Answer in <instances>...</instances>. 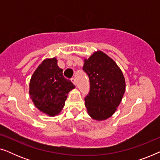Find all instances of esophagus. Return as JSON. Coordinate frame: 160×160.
Listing matches in <instances>:
<instances>
[{
    "label": "esophagus",
    "mask_w": 160,
    "mask_h": 160,
    "mask_svg": "<svg viewBox=\"0 0 160 160\" xmlns=\"http://www.w3.org/2000/svg\"><path fill=\"white\" fill-rule=\"evenodd\" d=\"M71 82H73V84L74 85H76V78H71Z\"/></svg>",
    "instance_id": "obj_1"
}]
</instances>
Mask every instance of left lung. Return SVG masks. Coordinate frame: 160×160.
Instances as JSON below:
<instances>
[{
  "mask_svg": "<svg viewBox=\"0 0 160 160\" xmlns=\"http://www.w3.org/2000/svg\"><path fill=\"white\" fill-rule=\"evenodd\" d=\"M84 62L83 69L90 82V91L85 98L87 113L92 119L104 121L119 106L125 92V78L115 61L100 50Z\"/></svg>",
  "mask_w": 160,
  "mask_h": 160,
  "instance_id": "8db88e82",
  "label": "left lung"
}]
</instances>
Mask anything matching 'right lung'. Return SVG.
<instances>
[{
    "label": "right lung",
    "instance_id": "1",
    "mask_svg": "<svg viewBox=\"0 0 160 160\" xmlns=\"http://www.w3.org/2000/svg\"><path fill=\"white\" fill-rule=\"evenodd\" d=\"M75 88L65 78L56 58H46L32 73L29 95L35 106L49 117L58 115L65 106L68 93Z\"/></svg>",
    "mask_w": 160,
    "mask_h": 160
}]
</instances>
